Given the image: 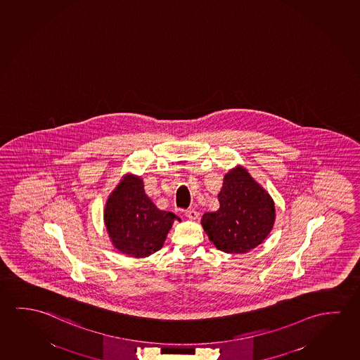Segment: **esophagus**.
Instances as JSON below:
<instances>
[{
  "label": "esophagus",
  "instance_id": "1",
  "mask_svg": "<svg viewBox=\"0 0 360 360\" xmlns=\"http://www.w3.org/2000/svg\"><path fill=\"white\" fill-rule=\"evenodd\" d=\"M186 216L189 218L191 221H195L198 218V212L195 210H186Z\"/></svg>",
  "mask_w": 360,
  "mask_h": 360
}]
</instances>
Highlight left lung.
I'll return each instance as SVG.
<instances>
[{
  "label": "left lung",
  "instance_id": "obj_1",
  "mask_svg": "<svg viewBox=\"0 0 360 360\" xmlns=\"http://www.w3.org/2000/svg\"><path fill=\"white\" fill-rule=\"evenodd\" d=\"M218 200V210L200 221L217 249L242 255L264 242L276 221L274 200L244 167L226 173Z\"/></svg>",
  "mask_w": 360,
  "mask_h": 360
}]
</instances>
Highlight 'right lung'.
<instances>
[{
  "label": "right lung",
  "instance_id": "right-lung-1",
  "mask_svg": "<svg viewBox=\"0 0 360 360\" xmlns=\"http://www.w3.org/2000/svg\"><path fill=\"white\" fill-rule=\"evenodd\" d=\"M105 229L113 247L133 258L160 250L177 216L160 210L144 193L143 179L127 173L105 202Z\"/></svg>",
  "mask_w": 360,
  "mask_h": 360
}]
</instances>
